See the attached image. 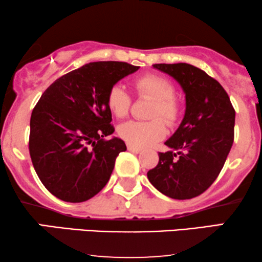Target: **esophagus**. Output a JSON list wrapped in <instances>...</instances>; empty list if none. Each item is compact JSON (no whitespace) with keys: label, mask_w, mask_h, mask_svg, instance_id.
<instances>
[{"label":"esophagus","mask_w":262,"mask_h":262,"mask_svg":"<svg viewBox=\"0 0 262 262\" xmlns=\"http://www.w3.org/2000/svg\"><path fill=\"white\" fill-rule=\"evenodd\" d=\"M127 150H128V151H131V152H135V154H139V152L142 151L141 149H139V148H136V146L131 145V144H127Z\"/></svg>","instance_id":"esophagus-1"}]
</instances>
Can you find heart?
Instances as JSON below:
<instances>
[{"instance_id": "heart-1", "label": "heart", "mask_w": 262, "mask_h": 262, "mask_svg": "<svg viewBox=\"0 0 262 262\" xmlns=\"http://www.w3.org/2000/svg\"><path fill=\"white\" fill-rule=\"evenodd\" d=\"M135 89L138 96L154 101L150 113V121L130 120L118 127V135L128 144L136 148H144L159 142L166 136V126L174 125L180 117V103L174 98V85L169 80L155 74H148L135 82ZM107 105L118 118L128 113L131 96L121 84H114L107 93ZM161 117L163 120H155Z\"/></svg>"}]
</instances>
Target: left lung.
<instances>
[{
	"label": "left lung",
	"instance_id": "obj_1",
	"mask_svg": "<svg viewBox=\"0 0 262 262\" xmlns=\"http://www.w3.org/2000/svg\"><path fill=\"white\" fill-rule=\"evenodd\" d=\"M181 85L186 98L184 119L166 141L148 171L151 185L173 199H191L206 191L223 168L234 143L235 110L220 82L187 63L154 64Z\"/></svg>",
	"mask_w": 262,
	"mask_h": 262
}]
</instances>
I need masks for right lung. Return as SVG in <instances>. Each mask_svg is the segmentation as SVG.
<instances>
[{"label": "right lung", "instance_id": "right-lung-1", "mask_svg": "<svg viewBox=\"0 0 262 262\" xmlns=\"http://www.w3.org/2000/svg\"><path fill=\"white\" fill-rule=\"evenodd\" d=\"M139 67L93 62L56 80L31 116L30 155L35 173L63 202L82 203L108 182L124 141L113 137L110 88Z\"/></svg>", "mask_w": 262, "mask_h": 262}]
</instances>
